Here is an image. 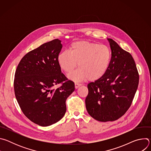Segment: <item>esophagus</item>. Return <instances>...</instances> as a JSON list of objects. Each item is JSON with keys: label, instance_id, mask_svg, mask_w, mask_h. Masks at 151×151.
<instances>
[{"label": "esophagus", "instance_id": "esophagus-1", "mask_svg": "<svg viewBox=\"0 0 151 151\" xmlns=\"http://www.w3.org/2000/svg\"><path fill=\"white\" fill-rule=\"evenodd\" d=\"M81 85V83H79L78 82H75V87L76 89L79 88Z\"/></svg>", "mask_w": 151, "mask_h": 151}]
</instances>
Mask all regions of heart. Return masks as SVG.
I'll return each mask as SVG.
<instances>
[{
    "label": "heart",
    "instance_id": "b5f03b06",
    "mask_svg": "<svg viewBox=\"0 0 151 151\" xmlns=\"http://www.w3.org/2000/svg\"><path fill=\"white\" fill-rule=\"evenodd\" d=\"M69 52L60 53L57 60L60 68L66 73H70L78 63L79 68L68 75L75 81L99 79L108 69L112 58L108 47L87 40L72 43Z\"/></svg>",
    "mask_w": 151,
    "mask_h": 151
}]
</instances>
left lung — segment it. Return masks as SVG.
<instances>
[{"label":"left lung","mask_w":151,"mask_h":151,"mask_svg":"<svg viewBox=\"0 0 151 151\" xmlns=\"http://www.w3.org/2000/svg\"><path fill=\"white\" fill-rule=\"evenodd\" d=\"M112 51L109 67L101 78L88 84L85 99L88 113L101 121L117 120L130 108L137 91L139 75L130 54L112 39H108Z\"/></svg>","instance_id":"1"}]
</instances>
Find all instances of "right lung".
I'll use <instances>...</instances> for the list:
<instances>
[{"instance_id": "1", "label": "right lung", "mask_w": 151, "mask_h": 151, "mask_svg": "<svg viewBox=\"0 0 151 151\" xmlns=\"http://www.w3.org/2000/svg\"><path fill=\"white\" fill-rule=\"evenodd\" d=\"M61 42L55 39L27 53L15 73L14 92L21 111L31 121L43 127L64 116L66 100L75 90L74 82L61 73L58 63ZM58 84L60 86L55 89Z\"/></svg>"}]
</instances>
